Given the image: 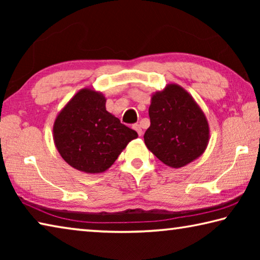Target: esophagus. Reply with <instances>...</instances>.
Returning <instances> with one entry per match:
<instances>
[{"mask_svg": "<svg viewBox=\"0 0 260 260\" xmlns=\"http://www.w3.org/2000/svg\"><path fill=\"white\" fill-rule=\"evenodd\" d=\"M133 128L138 132V134H139V136H141L143 134V132H142V128H141V126L139 125V124H135V125H133Z\"/></svg>", "mask_w": 260, "mask_h": 260, "instance_id": "esophagus-1", "label": "esophagus"}]
</instances>
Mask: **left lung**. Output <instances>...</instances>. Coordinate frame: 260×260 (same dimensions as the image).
<instances>
[{"label":"left lung","instance_id":"left-lung-1","mask_svg":"<svg viewBox=\"0 0 260 260\" xmlns=\"http://www.w3.org/2000/svg\"><path fill=\"white\" fill-rule=\"evenodd\" d=\"M150 127L144 143L158 159L172 169L188 165L203 155L210 140L204 112L192 96L177 83L151 95Z\"/></svg>","mask_w":260,"mask_h":260}]
</instances>
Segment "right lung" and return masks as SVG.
Listing matches in <instances>:
<instances>
[{
    "mask_svg": "<svg viewBox=\"0 0 260 260\" xmlns=\"http://www.w3.org/2000/svg\"><path fill=\"white\" fill-rule=\"evenodd\" d=\"M107 99L94 88H82L57 114L52 136L61 158L87 174L103 173L132 140L135 131L107 111Z\"/></svg>",
    "mask_w": 260,
    "mask_h": 260,
    "instance_id": "add662e5",
    "label": "right lung"
}]
</instances>
